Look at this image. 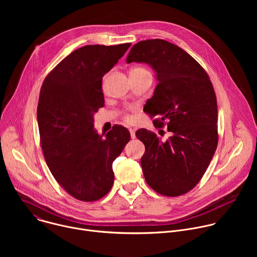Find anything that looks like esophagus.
Wrapping results in <instances>:
<instances>
[{
  "label": "esophagus",
  "mask_w": 257,
  "mask_h": 257,
  "mask_svg": "<svg viewBox=\"0 0 257 257\" xmlns=\"http://www.w3.org/2000/svg\"><path fill=\"white\" fill-rule=\"evenodd\" d=\"M129 132H130L131 138H132V139H134V138L136 137V135H135V129H134V128H130V129H129Z\"/></svg>",
  "instance_id": "34e87169"
}]
</instances>
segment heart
I'll return each instance as SVG.
<instances>
[{
    "mask_svg": "<svg viewBox=\"0 0 257 257\" xmlns=\"http://www.w3.org/2000/svg\"><path fill=\"white\" fill-rule=\"evenodd\" d=\"M133 70H135V71H139V72H143V73H150L148 70H145L144 68H134Z\"/></svg>",
    "mask_w": 257,
    "mask_h": 257,
    "instance_id": "heart-1",
    "label": "heart"
}]
</instances>
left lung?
I'll list each match as a JSON object with an SVG mask.
<instances>
[{"label": "left lung", "instance_id": "8db88e82", "mask_svg": "<svg viewBox=\"0 0 257 257\" xmlns=\"http://www.w3.org/2000/svg\"><path fill=\"white\" fill-rule=\"evenodd\" d=\"M127 64L145 63L158 85L145 112L167 122L171 136L162 141L146 129L136 132L145 145L141 168L145 181L158 193L179 196L190 191L205 173L217 145L216 97L204 69L188 53L156 39L135 44Z\"/></svg>", "mask_w": 257, "mask_h": 257}]
</instances>
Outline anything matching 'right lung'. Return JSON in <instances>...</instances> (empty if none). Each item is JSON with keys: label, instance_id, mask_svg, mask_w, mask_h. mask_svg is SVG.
Listing matches in <instances>:
<instances>
[{"label": "right lung", "instance_id": "add662e5", "mask_svg": "<svg viewBox=\"0 0 257 257\" xmlns=\"http://www.w3.org/2000/svg\"><path fill=\"white\" fill-rule=\"evenodd\" d=\"M130 44L84 46L63 59L45 79L38 124L46 163L59 184L73 197L94 201L114 184L113 162L130 140L116 125L105 136L93 128V115L103 106L102 77Z\"/></svg>", "mask_w": 257, "mask_h": 257}]
</instances>
